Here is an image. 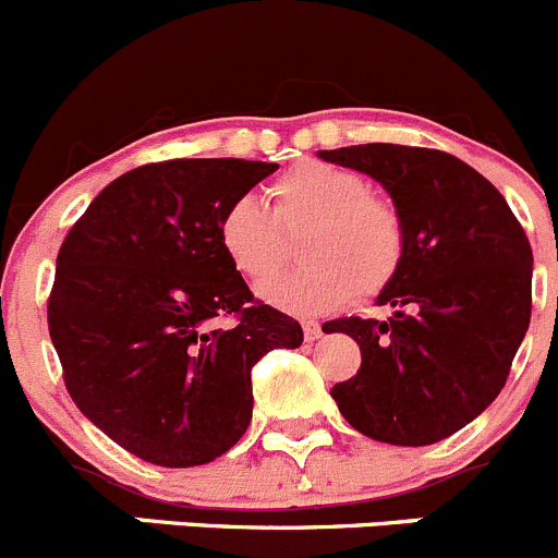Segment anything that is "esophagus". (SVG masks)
<instances>
[{"label": "esophagus", "instance_id": "esophagus-1", "mask_svg": "<svg viewBox=\"0 0 558 558\" xmlns=\"http://www.w3.org/2000/svg\"><path fill=\"white\" fill-rule=\"evenodd\" d=\"M302 332H305V340H318L322 338V324L318 322H302Z\"/></svg>", "mask_w": 558, "mask_h": 558}]
</instances>
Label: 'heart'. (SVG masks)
Listing matches in <instances>:
<instances>
[{
  "mask_svg": "<svg viewBox=\"0 0 558 558\" xmlns=\"http://www.w3.org/2000/svg\"><path fill=\"white\" fill-rule=\"evenodd\" d=\"M272 213L240 196L220 213L218 242L231 267L247 280H264L278 267L283 232L307 229L300 242V272L258 286L264 305L291 316H316L343 305L354 286L376 294L403 262L405 231L398 209L371 193L360 171L305 160L269 185Z\"/></svg>",
  "mask_w": 558,
  "mask_h": 558,
  "instance_id": "1",
  "label": "heart"
}]
</instances>
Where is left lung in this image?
<instances>
[{"mask_svg": "<svg viewBox=\"0 0 558 558\" xmlns=\"http://www.w3.org/2000/svg\"><path fill=\"white\" fill-rule=\"evenodd\" d=\"M318 158L376 180L405 231L403 262L376 296L392 316L322 327L362 351L356 376L332 387L335 403L367 439L436 445L505 387L532 318V245L505 196L456 155L360 144Z\"/></svg>", "mask_w": 558, "mask_h": 558, "instance_id": "left-lung-1", "label": "left lung"}]
</instances>
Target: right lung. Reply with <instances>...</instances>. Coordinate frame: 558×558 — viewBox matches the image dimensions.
Returning <instances> with one entry per match:
<instances>
[{
  "label": "right lung",
  "instance_id": "obj_1",
  "mask_svg": "<svg viewBox=\"0 0 558 558\" xmlns=\"http://www.w3.org/2000/svg\"><path fill=\"white\" fill-rule=\"evenodd\" d=\"M278 163L138 166L97 193L57 256L48 332L70 398L108 439L155 466H202L251 425V371L300 349L302 327L253 302L218 242L220 213ZM240 315L231 330L213 317Z\"/></svg>",
  "mask_w": 558,
  "mask_h": 558
}]
</instances>
